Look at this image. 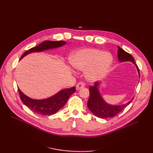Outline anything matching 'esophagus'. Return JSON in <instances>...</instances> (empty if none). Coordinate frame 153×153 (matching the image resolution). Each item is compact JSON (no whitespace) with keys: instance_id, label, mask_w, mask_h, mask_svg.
Returning a JSON list of instances; mask_svg holds the SVG:
<instances>
[{"instance_id":"34e87169","label":"esophagus","mask_w":153,"mask_h":153,"mask_svg":"<svg viewBox=\"0 0 153 153\" xmlns=\"http://www.w3.org/2000/svg\"><path fill=\"white\" fill-rule=\"evenodd\" d=\"M85 87V84L83 82H80L79 83H78L76 86V90H79L80 89H82V88L84 87Z\"/></svg>"}]
</instances>
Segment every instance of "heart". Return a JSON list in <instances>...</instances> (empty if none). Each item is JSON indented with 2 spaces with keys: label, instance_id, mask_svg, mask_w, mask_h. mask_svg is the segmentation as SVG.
Segmentation results:
<instances>
[{
  "label": "heart",
  "instance_id": "obj_1",
  "mask_svg": "<svg viewBox=\"0 0 153 153\" xmlns=\"http://www.w3.org/2000/svg\"><path fill=\"white\" fill-rule=\"evenodd\" d=\"M109 53L94 48L78 50L70 58L71 66L79 70H85V76L91 82L98 81L108 73L112 64Z\"/></svg>",
  "mask_w": 153,
  "mask_h": 153
}]
</instances>
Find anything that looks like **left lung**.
Returning <instances> with one entry per match:
<instances>
[{"instance_id": "1", "label": "left lung", "mask_w": 153, "mask_h": 153, "mask_svg": "<svg viewBox=\"0 0 153 153\" xmlns=\"http://www.w3.org/2000/svg\"><path fill=\"white\" fill-rule=\"evenodd\" d=\"M117 57L119 62H126V61H131L133 64L135 65L137 71L138 72V75L140 76L139 69L135 64V60L131 54L118 47V52H117ZM100 83L96 82L94 83V86H91L89 87V98L87 103V106L89 109L91 111L92 113L96 116L100 118H108L113 117L115 116L117 114L120 113L121 111L130 103L133 99L126 104L121 105H112L108 104L105 102V101L103 99L101 96V94L99 91Z\"/></svg>"}]
</instances>
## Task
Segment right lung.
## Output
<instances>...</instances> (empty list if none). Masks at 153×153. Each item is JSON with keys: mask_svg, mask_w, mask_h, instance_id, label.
<instances>
[{"mask_svg": "<svg viewBox=\"0 0 153 153\" xmlns=\"http://www.w3.org/2000/svg\"><path fill=\"white\" fill-rule=\"evenodd\" d=\"M66 44L64 41H46L41 43L37 47L32 48L22 55L20 59L27 54L32 52H40L46 50L61 47ZM20 99L30 110L33 112L43 115H50L55 114L65 105L69 98L75 92V87H73L69 89H64L60 91L56 94L44 100H34L26 96L18 87Z\"/></svg>", "mask_w": 153, "mask_h": 153, "instance_id": "right-lung-1", "label": "right lung"}]
</instances>
